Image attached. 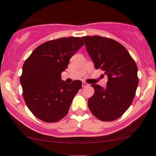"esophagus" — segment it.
Segmentation results:
<instances>
[{"label": "esophagus", "mask_w": 156, "mask_h": 156, "mask_svg": "<svg viewBox=\"0 0 156 156\" xmlns=\"http://www.w3.org/2000/svg\"><path fill=\"white\" fill-rule=\"evenodd\" d=\"M89 84L86 83V82H84V81L82 82V87H89Z\"/></svg>", "instance_id": "obj_1"}]
</instances>
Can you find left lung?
Masks as SVG:
<instances>
[{"label":"left lung","mask_w":156,"mask_h":156,"mask_svg":"<svg viewBox=\"0 0 156 156\" xmlns=\"http://www.w3.org/2000/svg\"><path fill=\"white\" fill-rule=\"evenodd\" d=\"M96 69L108 77L106 87L92 84L94 93L88 106L94 117L103 122L118 119L128 110L135 97L139 78L135 61L122 44L100 36L82 37Z\"/></svg>","instance_id":"obj_1"}]
</instances>
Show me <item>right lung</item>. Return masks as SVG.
<instances>
[{
	"instance_id": "1",
	"label": "right lung",
	"mask_w": 156,
	"mask_h": 156,
	"mask_svg": "<svg viewBox=\"0 0 156 156\" xmlns=\"http://www.w3.org/2000/svg\"><path fill=\"white\" fill-rule=\"evenodd\" d=\"M83 44L80 37L50 40L38 46L25 61L20 76L23 96L36 117L55 122L67 114L82 83L77 80L66 83L61 74Z\"/></svg>"
}]
</instances>
